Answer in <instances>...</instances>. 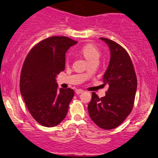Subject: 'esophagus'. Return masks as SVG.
<instances>
[{
    "instance_id": "34e87169",
    "label": "esophagus",
    "mask_w": 158,
    "mask_h": 158,
    "mask_svg": "<svg viewBox=\"0 0 158 158\" xmlns=\"http://www.w3.org/2000/svg\"><path fill=\"white\" fill-rule=\"evenodd\" d=\"M84 90H82V89H77V90H76V93L77 94V95H79V94H81V93H84Z\"/></svg>"
}]
</instances>
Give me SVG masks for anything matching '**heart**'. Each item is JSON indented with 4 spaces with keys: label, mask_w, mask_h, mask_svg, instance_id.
Instances as JSON below:
<instances>
[{
    "label": "heart",
    "mask_w": 158,
    "mask_h": 158,
    "mask_svg": "<svg viewBox=\"0 0 158 158\" xmlns=\"http://www.w3.org/2000/svg\"><path fill=\"white\" fill-rule=\"evenodd\" d=\"M80 52L89 62H92L94 60H98L100 56H101V51L96 46L93 44H86L82 46L80 49Z\"/></svg>",
    "instance_id": "heart-1"
}]
</instances>
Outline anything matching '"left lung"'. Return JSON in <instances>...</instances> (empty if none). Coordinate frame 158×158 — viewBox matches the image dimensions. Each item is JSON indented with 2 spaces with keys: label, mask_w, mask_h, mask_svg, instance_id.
<instances>
[{
  "label": "left lung",
  "mask_w": 158,
  "mask_h": 158,
  "mask_svg": "<svg viewBox=\"0 0 158 158\" xmlns=\"http://www.w3.org/2000/svg\"><path fill=\"white\" fill-rule=\"evenodd\" d=\"M109 46L111 58L103 76L104 85H109L104 97L92 93L88 104L89 117L104 130L118 127L131 114L137 89V78L127 52L112 40L100 38Z\"/></svg>",
  "instance_id": "8db88e82"
}]
</instances>
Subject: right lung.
<instances>
[{
  "instance_id": "right-lung-1",
  "label": "right lung",
  "mask_w": 158,
  "mask_h": 158,
  "mask_svg": "<svg viewBox=\"0 0 158 158\" xmlns=\"http://www.w3.org/2000/svg\"><path fill=\"white\" fill-rule=\"evenodd\" d=\"M77 41L52 36L31 49L22 68L20 93L32 117L40 125L54 127L66 117L74 91L58 88L55 77L64 71L65 52Z\"/></svg>"
}]
</instances>
